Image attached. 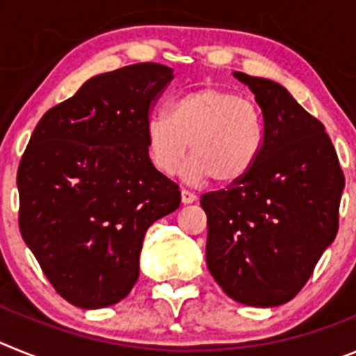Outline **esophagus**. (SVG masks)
Listing matches in <instances>:
<instances>
[{"instance_id":"34e87169","label":"esophagus","mask_w":356,"mask_h":356,"mask_svg":"<svg viewBox=\"0 0 356 356\" xmlns=\"http://www.w3.org/2000/svg\"><path fill=\"white\" fill-rule=\"evenodd\" d=\"M196 200H197L196 194L191 193V191H187V188H181V203L188 205V203H194Z\"/></svg>"}]
</instances>
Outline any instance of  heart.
<instances>
[{
    "instance_id": "heart-1",
    "label": "heart",
    "mask_w": 356,
    "mask_h": 356,
    "mask_svg": "<svg viewBox=\"0 0 356 356\" xmlns=\"http://www.w3.org/2000/svg\"><path fill=\"white\" fill-rule=\"evenodd\" d=\"M264 143L260 110L232 90L201 87L176 97L169 114L151 115L146 124L147 156L156 171L175 175L191 144L185 168L191 181L212 176L234 184L251 171Z\"/></svg>"
}]
</instances>
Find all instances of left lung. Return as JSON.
I'll return each instance as SVG.
<instances>
[{"instance_id":"obj_1","label":"left lung","mask_w":356,"mask_h":356,"mask_svg":"<svg viewBox=\"0 0 356 356\" xmlns=\"http://www.w3.org/2000/svg\"><path fill=\"white\" fill-rule=\"evenodd\" d=\"M262 110L264 143L244 178L201 196L207 266L250 307L291 301L337 235L344 172L328 134L280 83L234 72Z\"/></svg>"}]
</instances>
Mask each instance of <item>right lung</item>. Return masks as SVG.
<instances>
[{"mask_svg":"<svg viewBox=\"0 0 356 356\" xmlns=\"http://www.w3.org/2000/svg\"><path fill=\"white\" fill-rule=\"evenodd\" d=\"M172 69L144 62L94 76L49 108L17 169L19 229L55 291L74 307L124 300L144 234L180 207L147 156L146 124Z\"/></svg>","mask_w":356,"mask_h":356,"instance_id":"1","label":"right lung"}]
</instances>
